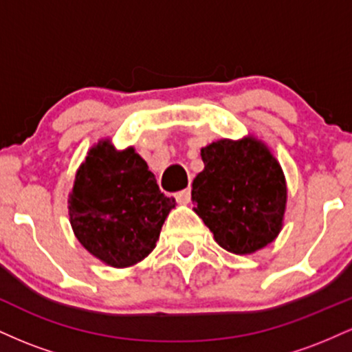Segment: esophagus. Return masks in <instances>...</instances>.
Here are the masks:
<instances>
[{"label": "esophagus", "mask_w": 352, "mask_h": 352, "mask_svg": "<svg viewBox=\"0 0 352 352\" xmlns=\"http://www.w3.org/2000/svg\"><path fill=\"white\" fill-rule=\"evenodd\" d=\"M190 197H192V190L190 188H184V190H180V192L175 193V199L179 204H188Z\"/></svg>", "instance_id": "obj_1"}]
</instances>
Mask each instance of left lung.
<instances>
[{
  "label": "left lung",
  "mask_w": 352,
  "mask_h": 352,
  "mask_svg": "<svg viewBox=\"0 0 352 352\" xmlns=\"http://www.w3.org/2000/svg\"><path fill=\"white\" fill-rule=\"evenodd\" d=\"M205 168L192 184L193 210L221 248L248 254L280 233L286 182L280 164L254 139L218 140L201 148Z\"/></svg>",
  "instance_id": "8db88e82"
}]
</instances>
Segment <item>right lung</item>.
Listing matches in <instances>:
<instances>
[{
	"mask_svg": "<svg viewBox=\"0 0 352 352\" xmlns=\"http://www.w3.org/2000/svg\"><path fill=\"white\" fill-rule=\"evenodd\" d=\"M173 207L142 157L132 147L117 152L109 140L91 148L69 197L76 238L114 268L135 265L155 248Z\"/></svg>",
	"mask_w": 352,
	"mask_h": 352,
	"instance_id": "add662e5",
	"label": "right lung"
}]
</instances>
